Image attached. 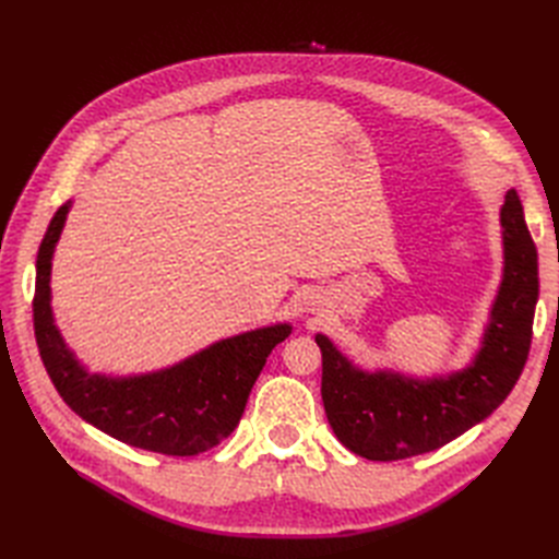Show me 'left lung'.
<instances>
[{"label": "left lung", "mask_w": 559, "mask_h": 559, "mask_svg": "<svg viewBox=\"0 0 559 559\" xmlns=\"http://www.w3.org/2000/svg\"><path fill=\"white\" fill-rule=\"evenodd\" d=\"M503 270L476 357L448 376L415 378L352 364L324 333L321 401L347 450L373 462L408 460L454 441L492 415L515 386L532 345L538 300V253L511 189L499 212Z\"/></svg>", "instance_id": "8db88e82"}]
</instances>
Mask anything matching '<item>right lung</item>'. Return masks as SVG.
<instances>
[{"label": "right lung", "instance_id": "obj_1", "mask_svg": "<svg viewBox=\"0 0 559 559\" xmlns=\"http://www.w3.org/2000/svg\"><path fill=\"white\" fill-rule=\"evenodd\" d=\"M72 200L50 218L37 253L35 335L50 382L95 429L132 448L193 456L238 427L267 354L292 333L289 321L224 337L167 368L138 376L91 373L67 347L50 308V270Z\"/></svg>", "mask_w": 559, "mask_h": 559}]
</instances>
